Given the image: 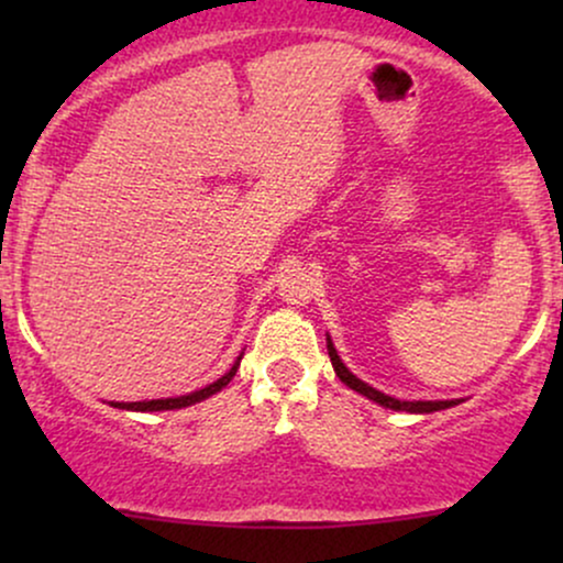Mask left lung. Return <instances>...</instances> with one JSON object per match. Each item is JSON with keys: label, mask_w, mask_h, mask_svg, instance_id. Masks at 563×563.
<instances>
[{"label": "left lung", "mask_w": 563, "mask_h": 563, "mask_svg": "<svg viewBox=\"0 0 563 563\" xmlns=\"http://www.w3.org/2000/svg\"><path fill=\"white\" fill-rule=\"evenodd\" d=\"M328 354H331V363H333L335 376H339L341 380H344V384L349 386V389L360 391V394H363V397L373 399V402H378V405H384V407H391V410H407V412H434V410H444V407L457 405V399H448V402H402V399H394V397H389V394H384V391L373 389V386H367L365 380H360L357 376H352V373H349V367H346L344 363H341L339 352H335V349H333V341H331V339H328Z\"/></svg>", "instance_id": "1"}]
</instances>
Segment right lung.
<instances>
[{
  "label": "right lung",
  "mask_w": 563,
  "mask_h": 563,
  "mask_svg": "<svg viewBox=\"0 0 563 563\" xmlns=\"http://www.w3.org/2000/svg\"><path fill=\"white\" fill-rule=\"evenodd\" d=\"M238 371V363L230 367V373H224L222 378L214 380V384L203 386V389L192 391V394H185V397H172V399H151V402H111L113 407H121V410H137V412H156V410H179V407H187V405H196L200 399L211 397V394L222 391L224 386L230 384L232 376H235Z\"/></svg>",
  "instance_id": "obj_1"
}]
</instances>
